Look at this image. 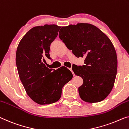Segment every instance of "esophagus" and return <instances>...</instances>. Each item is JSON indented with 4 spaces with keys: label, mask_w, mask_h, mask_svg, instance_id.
Here are the masks:
<instances>
[{
    "label": "esophagus",
    "mask_w": 129,
    "mask_h": 129,
    "mask_svg": "<svg viewBox=\"0 0 129 129\" xmlns=\"http://www.w3.org/2000/svg\"><path fill=\"white\" fill-rule=\"evenodd\" d=\"M69 70H70L71 71V72H72V74H73V75H74V76L75 75V74H74V72H73V71H72V68H69Z\"/></svg>",
    "instance_id": "34e87169"
}]
</instances>
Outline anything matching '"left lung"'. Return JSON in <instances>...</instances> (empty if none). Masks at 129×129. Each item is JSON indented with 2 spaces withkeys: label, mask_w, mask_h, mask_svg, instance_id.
Segmentation results:
<instances>
[{
  "label": "left lung",
  "mask_w": 129,
  "mask_h": 129,
  "mask_svg": "<svg viewBox=\"0 0 129 129\" xmlns=\"http://www.w3.org/2000/svg\"><path fill=\"white\" fill-rule=\"evenodd\" d=\"M59 38L77 57H84V65H72L76 75L83 83L78 89L79 96L87 103L104 100L114 86L118 59L111 40L95 26L79 23L62 26Z\"/></svg>",
  "instance_id": "obj_1"
}]
</instances>
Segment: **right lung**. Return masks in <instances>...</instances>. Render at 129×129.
<instances>
[{
  "mask_svg": "<svg viewBox=\"0 0 129 129\" xmlns=\"http://www.w3.org/2000/svg\"><path fill=\"white\" fill-rule=\"evenodd\" d=\"M61 26L46 24L35 26L21 40L16 51L19 77L30 99L40 105L50 104L61 98L62 89L72 79V72L65 67L55 70L46 66L51 43Z\"/></svg>",
  "mask_w": 129,
  "mask_h": 129,
  "instance_id": "add662e5",
  "label": "right lung"
}]
</instances>
